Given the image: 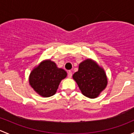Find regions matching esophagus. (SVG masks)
<instances>
[{"label": "esophagus", "instance_id": "obj_1", "mask_svg": "<svg viewBox=\"0 0 134 134\" xmlns=\"http://www.w3.org/2000/svg\"><path fill=\"white\" fill-rule=\"evenodd\" d=\"M72 72H71V71H69L68 72V77L69 78H71V77H72Z\"/></svg>", "mask_w": 134, "mask_h": 134}]
</instances>
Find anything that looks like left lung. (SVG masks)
Wrapping results in <instances>:
<instances>
[{
    "mask_svg": "<svg viewBox=\"0 0 134 134\" xmlns=\"http://www.w3.org/2000/svg\"><path fill=\"white\" fill-rule=\"evenodd\" d=\"M82 94L94 98L106 88L108 80L105 71L92 59L80 63L78 71L72 76Z\"/></svg>",
    "mask_w": 134,
    "mask_h": 134,
    "instance_id": "8db88e82",
    "label": "left lung"
}]
</instances>
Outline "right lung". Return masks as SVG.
<instances>
[{
  "label": "right lung",
  "instance_id": "right-lung-1",
  "mask_svg": "<svg viewBox=\"0 0 134 134\" xmlns=\"http://www.w3.org/2000/svg\"><path fill=\"white\" fill-rule=\"evenodd\" d=\"M67 76L63 69L58 68L50 59L41 62L29 76V83L36 93L43 97H49L56 93L62 80Z\"/></svg>",
  "mask_w": 134,
  "mask_h": 134
}]
</instances>
